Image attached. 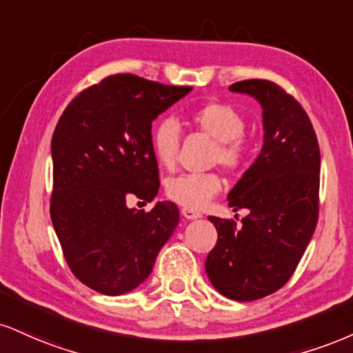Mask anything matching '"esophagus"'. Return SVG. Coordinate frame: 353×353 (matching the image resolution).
Returning a JSON list of instances; mask_svg holds the SVG:
<instances>
[{
	"label": "esophagus",
	"mask_w": 353,
	"mask_h": 353,
	"mask_svg": "<svg viewBox=\"0 0 353 353\" xmlns=\"http://www.w3.org/2000/svg\"><path fill=\"white\" fill-rule=\"evenodd\" d=\"M182 215H184V217L188 220H197V219L202 217L201 212H197L194 209H188V207H185V209H182Z\"/></svg>",
	"instance_id": "obj_1"
}]
</instances>
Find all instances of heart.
Segmentation results:
<instances>
[{
  "label": "heart",
  "instance_id": "heart-1",
  "mask_svg": "<svg viewBox=\"0 0 353 353\" xmlns=\"http://www.w3.org/2000/svg\"><path fill=\"white\" fill-rule=\"evenodd\" d=\"M189 118L195 128L217 141V163L228 169L239 168L243 163L246 148L241 134L245 131V121L235 108L214 101L192 110ZM151 144L159 164L165 168L174 165L179 151V125L176 120L163 118L156 123L151 133ZM220 189L222 181L217 174H182L169 181L168 195L188 209H201L220 192Z\"/></svg>",
  "mask_w": 353,
  "mask_h": 353
}]
</instances>
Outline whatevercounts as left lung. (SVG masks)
Here are the masks:
<instances>
[{
	"mask_svg": "<svg viewBox=\"0 0 353 353\" xmlns=\"http://www.w3.org/2000/svg\"><path fill=\"white\" fill-rule=\"evenodd\" d=\"M228 90L261 107L263 146L228 192L241 228L209 217L219 233L205 260L212 286L225 298L254 301L288 283L311 241L319 214L321 151L303 107L268 80H243Z\"/></svg>",
	"mask_w": 353,
	"mask_h": 353,
	"instance_id": "8db88e82",
	"label": "left lung"
}]
</instances>
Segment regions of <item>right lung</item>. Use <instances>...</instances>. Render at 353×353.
Instances as JSON below:
<instances>
[{"label": "right lung", "mask_w": 353, "mask_h": 353, "mask_svg": "<svg viewBox=\"0 0 353 353\" xmlns=\"http://www.w3.org/2000/svg\"><path fill=\"white\" fill-rule=\"evenodd\" d=\"M192 87L118 74L83 90L55 126L50 219L72 273L107 296L136 290L179 223L174 202L130 209L159 190L151 123Z\"/></svg>", "instance_id": "right-lung-1"}]
</instances>
